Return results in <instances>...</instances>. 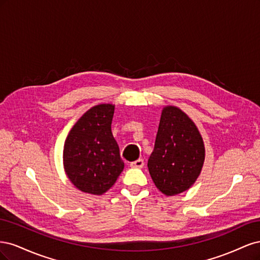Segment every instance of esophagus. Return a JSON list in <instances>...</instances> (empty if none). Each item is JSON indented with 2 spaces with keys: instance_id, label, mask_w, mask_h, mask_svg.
Masks as SVG:
<instances>
[{
  "instance_id": "34e87169",
  "label": "esophagus",
  "mask_w": 260,
  "mask_h": 260,
  "mask_svg": "<svg viewBox=\"0 0 260 260\" xmlns=\"http://www.w3.org/2000/svg\"><path fill=\"white\" fill-rule=\"evenodd\" d=\"M132 168H142L144 166V160L143 159H137L130 164Z\"/></svg>"
}]
</instances>
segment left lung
<instances>
[{
  "label": "left lung",
  "instance_id": "left-lung-1",
  "mask_svg": "<svg viewBox=\"0 0 260 260\" xmlns=\"http://www.w3.org/2000/svg\"><path fill=\"white\" fill-rule=\"evenodd\" d=\"M204 160L205 146L195 123L180 108L165 107L147 162L156 187L167 196L188 190L199 178Z\"/></svg>",
  "mask_w": 260,
  "mask_h": 260
}]
</instances>
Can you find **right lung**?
Listing matches in <instances>:
<instances>
[{"instance_id":"add662e5","label":"right lung","mask_w":260,"mask_h":260,"mask_svg":"<svg viewBox=\"0 0 260 260\" xmlns=\"http://www.w3.org/2000/svg\"><path fill=\"white\" fill-rule=\"evenodd\" d=\"M115 105L100 104L84 113L70 130L64 145V168L80 191L101 195L123 170L119 146L112 133Z\"/></svg>"}]
</instances>
